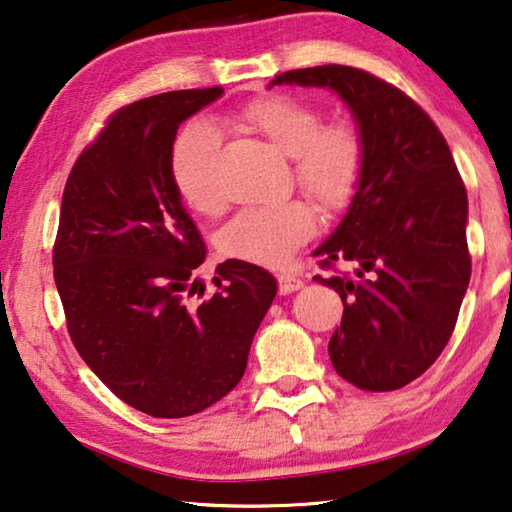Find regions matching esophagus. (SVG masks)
Masks as SVG:
<instances>
[{"label": "esophagus", "instance_id": "1", "mask_svg": "<svg viewBox=\"0 0 512 512\" xmlns=\"http://www.w3.org/2000/svg\"><path fill=\"white\" fill-rule=\"evenodd\" d=\"M277 287H280V293L282 296H287V293H293V291H300L302 287H305V282L300 280V277L296 275H280L277 277Z\"/></svg>", "mask_w": 512, "mask_h": 512}]
</instances>
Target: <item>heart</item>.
<instances>
[{"label": "heart", "instance_id": "1", "mask_svg": "<svg viewBox=\"0 0 512 512\" xmlns=\"http://www.w3.org/2000/svg\"><path fill=\"white\" fill-rule=\"evenodd\" d=\"M237 119L293 160L296 185L327 212L343 210L357 192L363 140L348 119L323 124L314 103L289 94H268L246 103ZM219 135L203 121L185 126L171 144L169 169L189 210L212 216L221 210L214 185ZM316 230V216L302 201L246 207L219 232L221 253L257 266H284Z\"/></svg>", "mask_w": 512, "mask_h": 512}]
</instances>
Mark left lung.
Here are the masks:
<instances>
[{
    "label": "left lung",
    "mask_w": 512,
    "mask_h": 512,
    "mask_svg": "<svg viewBox=\"0 0 512 512\" xmlns=\"http://www.w3.org/2000/svg\"><path fill=\"white\" fill-rule=\"evenodd\" d=\"M273 85L332 90L357 121V192L314 250L323 266L348 262L354 275L314 280L343 300L329 339L334 370L363 391H395L445 350L470 284L467 192L452 151L418 103L363 69H293Z\"/></svg>",
    "instance_id": "left-lung-1"
}]
</instances>
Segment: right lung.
Masks as SVG:
<instances>
[{
    "instance_id": "1",
    "label": "right lung",
    "mask_w": 512,
    "mask_h": 512,
    "mask_svg": "<svg viewBox=\"0 0 512 512\" xmlns=\"http://www.w3.org/2000/svg\"><path fill=\"white\" fill-rule=\"evenodd\" d=\"M223 88L155 94L117 110L69 173L54 246L67 332L119 400L153 418H187L244 377L275 277L228 259L216 291L203 282L205 244L171 180L178 126Z\"/></svg>"
}]
</instances>
